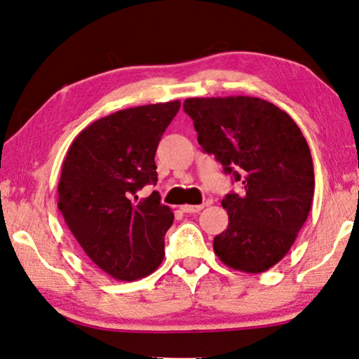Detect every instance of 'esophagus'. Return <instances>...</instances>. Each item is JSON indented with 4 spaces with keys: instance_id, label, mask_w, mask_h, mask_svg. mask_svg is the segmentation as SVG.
<instances>
[{
    "instance_id": "obj_1",
    "label": "esophagus",
    "mask_w": 359,
    "mask_h": 359,
    "mask_svg": "<svg viewBox=\"0 0 359 359\" xmlns=\"http://www.w3.org/2000/svg\"><path fill=\"white\" fill-rule=\"evenodd\" d=\"M202 208H204V205H190V204H185V205H182L180 207V210L182 212H185V213H198V212H201Z\"/></svg>"
}]
</instances>
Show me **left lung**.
<instances>
[{"mask_svg": "<svg viewBox=\"0 0 359 359\" xmlns=\"http://www.w3.org/2000/svg\"><path fill=\"white\" fill-rule=\"evenodd\" d=\"M202 151L242 185L221 201L229 224L215 254L233 270L262 273L289 252L314 198L308 142L292 117L257 97L187 99Z\"/></svg>", "mask_w": 359, "mask_h": 359, "instance_id": "obj_1", "label": "left lung"}]
</instances>
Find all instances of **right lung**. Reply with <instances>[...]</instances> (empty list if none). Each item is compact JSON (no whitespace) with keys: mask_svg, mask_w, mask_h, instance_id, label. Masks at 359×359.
<instances>
[{"mask_svg":"<svg viewBox=\"0 0 359 359\" xmlns=\"http://www.w3.org/2000/svg\"><path fill=\"white\" fill-rule=\"evenodd\" d=\"M180 102L116 111L86 127L72 142L57 185V208L88 257L114 279L135 281L158 269L174 213L160 194L138 199L157 184L161 135Z\"/></svg>","mask_w":359,"mask_h":359,"instance_id":"obj_1","label":"right lung"}]
</instances>
